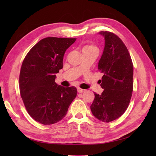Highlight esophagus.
<instances>
[{
    "mask_svg": "<svg viewBox=\"0 0 156 156\" xmlns=\"http://www.w3.org/2000/svg\"><path fill=\"white\" fill-rule=\"evenodd\" d=\"M77 91H78V92H79V93H83V92H85L86 90H84V89H81V88H77Z\"/></svg>",
    "mask_w": 156,
    "mask_h": 156,
    "instance_id": "esophagus-1",
    "label": "esophagus"
}]
</instances>
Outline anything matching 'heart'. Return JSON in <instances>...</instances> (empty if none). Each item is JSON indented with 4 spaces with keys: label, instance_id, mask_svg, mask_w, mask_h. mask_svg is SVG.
<instances>
[{
    "label": "heart",
    "instance_id": "1",
    "mask_svg": "<svg viewBox=\"0 0 156 156\" xmlns=\"http://www.w3.org/2000/svg\"><path fill=\"white\" fill-rule=\"evenodd\" d=\"M92 49H96L97 50L96 47H94L93 45H86L83 48V51H87V50H92Z\"/></svg>",
    "mask_w": 156,
    "mask_h": 156
}]
</instances>
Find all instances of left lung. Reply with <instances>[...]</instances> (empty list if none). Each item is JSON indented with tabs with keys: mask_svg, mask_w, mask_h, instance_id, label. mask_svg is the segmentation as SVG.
Instances as JSON below:
<instances>
[{
	"mask_svg": "<svg viewBox=\"0 0 156 156\" xmlns=\"http://www.w3.org/2000/svg\"><path fill=\"white\" fill-rule=\"evenodd\" d=\"M105 46L98 69L103 73L100 83L101 94L94 92L90 109L97 119L110 122L119 119L126 111L133 92V66L124 42L113 33L101 31Z\"/></svg>",
	"mask_w": 156,
	"mask_h": 156,
	"instance_id": "8db88e82",
	"label": "left lung"
}]
</instances>
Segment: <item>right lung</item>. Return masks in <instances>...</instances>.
Here are the masks:
<instances>
[{
    "mask_svg": "<svg viewBox=\"0 0 156 156\" xmlns=\"http://www.w3.org/2000/svg\"><path fill=\"white\" fill-rule=\"evenodd\" d=\"M75 40L45 37L33 47L23 60L20 75L21 96L30 116L40 124L60 121L77 96L75 87L65 88L55 83L56 73L63 68L65 52Z\"/></svg>",
    "mask_w": 156,
    "mask_h": 156,
    "instance_id": "1",
    "label": "right lung"
}]
</instances>
